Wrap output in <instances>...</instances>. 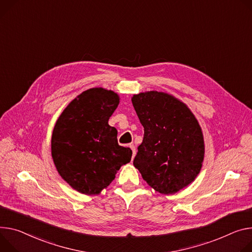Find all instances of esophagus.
I'll use <instances>...</instances> for the list:
<instances>
[{"instance_id": "34e87169", "label": "esophagus", "mask_w": 252, "mask_h": 252, "mask_svg": "<svg viewBox=\"0 0 252 252\" xmlns=\"http://www.w3.org/2000/svg\"><path fill=\"white\" fill-rule=\"evenodd\" d=\"M129 148H130L131 151H132V157H134V155H135V147H134V145H133V144L129 145Z\"/></svg>"}]
</instances>
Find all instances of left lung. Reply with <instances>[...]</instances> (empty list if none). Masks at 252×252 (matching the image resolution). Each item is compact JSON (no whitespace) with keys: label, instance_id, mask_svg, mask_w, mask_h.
Masks as SVG:
<instances>
[{"label":"left lung","instance_id":"8db88e82","mask_svg":"<svg viewBox=\"0 0 252 252\" xmlns=\"http://www.w3.org/2000/svg\"><path fill=\"white\" fill-rule=\"evenodd\" d=\"M134 110L144 126L133 166L157 192L175 194L199 174L204 159L202 129L192 111L158 91L134 94Z\"/></svg>","mask_w":252,"mask_h":252}]
</instances>
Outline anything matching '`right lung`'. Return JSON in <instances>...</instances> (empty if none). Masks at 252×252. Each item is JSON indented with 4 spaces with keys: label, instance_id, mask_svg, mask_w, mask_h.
<instances>
[{
    "label": "right lung",
    "instance_id": "add662e5",
    "mask_svg": "<svg viewBox=\"0 0 252 252\" xmlns=\"http://www.w3.org/2000/svg\"><path fill=\"white\" fill-rule=\"evenodd\" d=\"M119 95L101 87L83 91L58 118L51 140L55 167L68 184L85 195L106 188L132 152L118 143V130L108 120Z\"/></svg>",
    "mask_w": 252,
    "mask_h": 252
}]
</instances>
